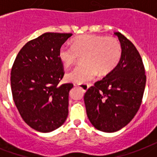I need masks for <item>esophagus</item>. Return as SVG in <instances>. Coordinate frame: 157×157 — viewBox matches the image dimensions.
Segmentation results:
<instances>
[{
	"mask_svg": "<svg viewBox=\"0 0 157 157\" xmlns=\"http://www.w3.org/2000/svg\"><path fill=\"white\" fill-rule=\"evenodd\" d=\"M76 85L81 88L83 90V92H86L87 90L88 89V88H89V86L87 84H77Z\"/></svg>",
	"mask_w": 157,
	"mask_h": 157,
	"instance_id": "obj_1",
	"label": "esophagus"
}]
</instances>
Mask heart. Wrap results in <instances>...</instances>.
I'll use <instances>...</instances> for the list:
<instances>
[{
  "label": "heart",
  "mask_w": 157,
  "mask_h": 157,
  "mask_svg": "<svg viewBox=\"0 0 157 157\" xmlns=\"http://www.w3.org/2000/svg\"><path fill=\"white\" fill-rule=\"evenodd\" d=\"M122 55L119 41L111 36L79 35L72 40V46L65 44L59 49L58 57L64 66L69 67L83 57L84 65H79L65 74L69 82L86 83L96 76L108 74L116 67Z\"/></svg>",
  "instance_id": "b5f03b06"
}]
</instances>
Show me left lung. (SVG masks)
Returning a JSON list of instances; mask_svg holds the SVG:
<instances>
[{
  "instance_id": "left-lung-1",
  "label": "left lung",
  "mask_w": 157,
  "mask_h": 157,
  "mask_svg": "<svg viewBox=\"0 0 157 157\" xmlns=\"http://www.w3.org/2000/svg\"><path fill=\"white\" fill-rule=\"evenodd\" d=\"M122 47L117 66L84 94L90 122L95 129L113 133L122 129L141 106L146 77L141 56L133 43L114 32Z\"/></svg>"
}]
</instances>
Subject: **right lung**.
<instances>
[{
	"mask_svg": "<svg viewBox=\"0 0 157 157\" xmlns=\"http://www.w3.org/2000/svg\"><path fill=\"white\" fill-rule=\"evenodd\" d=\"M73 34L47 32L26 43L11 72V88L16 107L30 127L42 133L58 129L69 114L73 84L58 85L64 76L60 47Z\"/></svg>",
	"mask_w": 157,
	"mask_h": 157,
	"instance_id": "obj_1",
	"label": "right lung"
}]
</instances>
